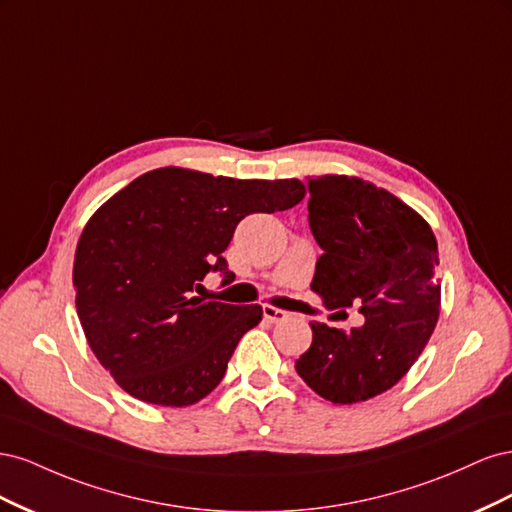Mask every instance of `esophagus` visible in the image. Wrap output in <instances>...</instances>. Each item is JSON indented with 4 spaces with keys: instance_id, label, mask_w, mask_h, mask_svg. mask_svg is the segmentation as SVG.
<instances>
[{
    "instance_id": "34e87169",
    "label": "esophagus",
    "mask_w": 512,
    "mask_h": 512,
    "mask_svg": "<svg viewBox=\"0 0 512 512\" xmlns=\"http://www.w3.org/2000/svg\"><path fill=\"white\" fill-rule=\"evenodd\" d=\"M262 316H265V320L271 322V324L282 322V320L288 318V314L284 312V309H277V307H273V305H265V307H262Z\"/></svg>"
}]
</instances>
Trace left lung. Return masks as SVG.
I'll return each instance as SVG.
<instances>
[{
  "label": "left lung",
  "mask_w": 512,
  "mask_h": 512,
  "mask_svg": "<svg viewBox=\"0 0 512 512\" xmlns=\"http://www.w3.org/2000/svg\"><path fill=\"white\" fill-rule=\"evenodd\" d=\"M309 228L322 247L312 290L327 309L361 303L363 327L312 322L294 363L309 389L359 404L393 386L425 350L440 316L438 241L404 200L348 175L309 179Z\"/></svg>",
  "instance_id": "obj_1"
}]
</instances>
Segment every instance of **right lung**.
<instances>
[{
    "instance_id": "obj_1",
    "label": "right lung",
    "mask_w": 512,
    "mask_h": 512,
    "mask_svg": "<svg viewBox=\"0 0 512 512\" xmlns=\"http://www.w3.org/2000/svg\"><path fill=\"white\" fill-rule=\"evenodd\" d=\"M299 179H232L166 166L136 177L85 224L74 254L76 312L87 344L128 395L185 408L226 374L260 305L194 297L250 213L299 205Z\"/></svg>"
}]
</instances>
